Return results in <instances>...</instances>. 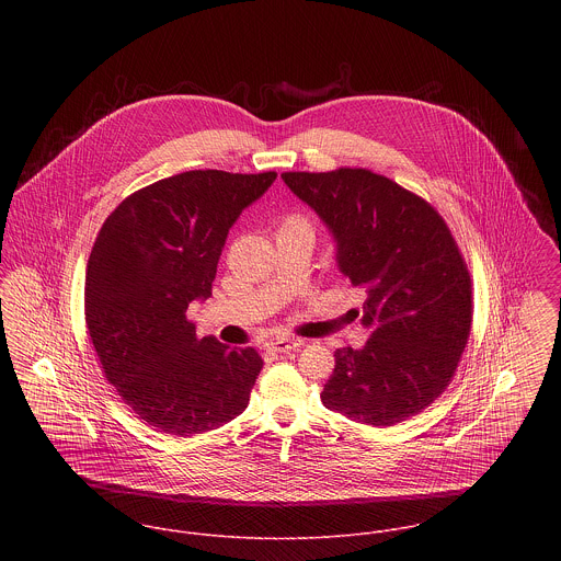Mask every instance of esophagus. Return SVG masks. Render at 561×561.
Listing matches in <instances>:
<instances>
[{
  "label": "esophagus",
  "mask_w": 561,
  "mask_h": 561,
  "mask_svg": "<svg viewBox=\"0 0 561 561\" xmlns=\"http://www.w3.org/2000/svg\"><path fill=\"white\" fill-rule=\"evenodd\" d=\"M300 345H302L300 339H289V336H283V339H276V341L267 343V347H270L272 352H280V354H287V352H291V350H298Z\"/></svg>",
  "instance_id": "34e87169"
}]
</instances>
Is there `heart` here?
<instances>
[{
  "label": "heart",
  "instance_id": "b5f03b06",
  "mask_svg": "<svg viewBox=\"0 0 561 561\" xmlns=\"http://www.w3.org/2000/svg\"><path fill=\"white\" fill-rule=\"evenodd\" d=\"M283 227H307V229H311L309 220H307L305 216H300V214H291V216H285V220H283Z\"/></svg>",
  "mask_w": 561,
  "mask_h": 561
}]
</instances>
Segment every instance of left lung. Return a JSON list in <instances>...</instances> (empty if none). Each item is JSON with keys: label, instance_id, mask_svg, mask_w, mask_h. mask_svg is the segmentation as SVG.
<instances>
[{"label": "left lung", "instance_id": "left-lung-1", "mask_svg": "<svg viewBox=\"0 0 561 561\" xmlns=\"http://www.w3.org/2000/svg\"><path fill=\"white\" fill-rule=\"evenodd\" d=\"M332 233L336 265L367 291L363 350L334 352L321 401L356 423L396 425L451 382L473 321L469 267L440 214L365 168L283 172Z\"/></svg>", "mask_w": 561, "mask_h": 561}]
</instances>
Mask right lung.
I'll use <instances>...</instances> for the list:
<instances>
[{"label":"right lung","instance_id":"right-lung-1","mask_svg":"<svg viewBox=\"0 0 561 561\" xmlns=\"http://www.w3.org/2000/svg\"><path fill=\"white\" fill-rule=\"evenodd\" d=\"M276 172L190 170L127 196L103 222L85 270V325L110 385L149 425L196 436L241 414L263 367L254 347L196 336L241 211Z\"/></svg>","mask_w":561,"mask_h":561}]
</instances>
